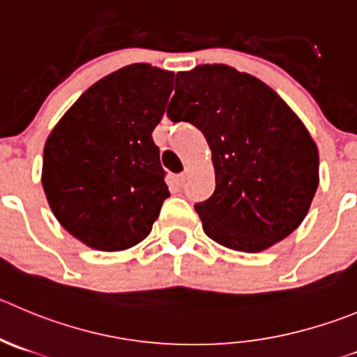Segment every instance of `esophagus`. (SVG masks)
Returning <instances> with one entry per match:
<instances>
[{
    "instance_id": "1",
    "label": "esophagus",
    "mask_w": 357,
    "mask_h": 357,
    "mask_svg": "<svg viewBox=\"0 0 357 357\" xmlns=\"http://www.w3.org/2000/svg\"><path fill=\"white\" fill-rule=\"evenodd\" d=\"M188 176H189V168L185 169L184 173H181V175H176V184L184 185L185 181H188Z\"/></svg>"
}]
</instances>
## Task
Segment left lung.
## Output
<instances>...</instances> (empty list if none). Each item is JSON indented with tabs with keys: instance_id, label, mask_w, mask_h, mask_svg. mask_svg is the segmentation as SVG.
I'll return each instance as SVG.
<instances>
[{
	"instance_id": "left-lung-1",
	"label": "left lung",
	"mask_w": 357,
	"mask_h": 357,
	"mask_svg": "<svg viewBox=\"0 0 357 357\" xmlns=\"http://www.w3.org/2000/svg\"><path fill=\"white\" fill-rule=\"evenodd\" d=\"M212 151L215 191L195 205L219 245L261 252L303 222L319 185V151L289 105L254 75L227 64L178 71L168 105Z\"/></svg>"
}]
</instances>
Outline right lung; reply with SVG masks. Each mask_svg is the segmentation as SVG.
<instances>
[{
    "label": "right lung",
    "instance_id": "add662e5",
    "mask_svg": "<svg viewBox=\"0 0 357 357\" xmlns=\"http://www.w3.org/2000/svg\"><path fill=\"white\" fill-rule=\"evenodd\" d=\"M175 73L135 63L89 87L43 147L42 185L61 226L87 247L119 252L152 231L169 196L152 131Z\"/></svg>",
    "mask_w": 357,
    "mask_h": 357
}]
</instances>
